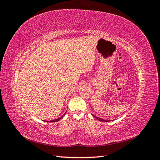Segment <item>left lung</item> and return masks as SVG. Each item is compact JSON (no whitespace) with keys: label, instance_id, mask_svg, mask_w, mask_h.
Segmentation results:
<instances>
[{"label":"left lung","instance_id":"left-lung-1","mask_svg":"<svg viewBox=\"0 0 160 160\" xmlns=\"http://www.w3.org/2000/svg\"><path fill=\"white\" fill-rule=\"evenodd\" d=\"M94 117L97 119H98L99 121H100V122H110V120H108V119H102V118H98V117H96V116H95V115H93Z\"/></svg>","mask_w":160,"mask_h":160}]
</instances>
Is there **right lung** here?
Here are the masks:
<instances>
[{"label":"right lung","instance_id":"obj_1","mask_svg":"<svg viewBox=\"0 0 160 160\" xmlns=\"http://www.w3.org/2000/svg\"><path fill=\"white\" fill-rule=\"evenodd\" d=\"M65 114L62 116V117H61V118H57V119H53V120H51V121H49V122H58V121H59L62 117H63V116L65 115Z\"/></svg>","mask_w":160,"mask_h":160}]
</instances>
